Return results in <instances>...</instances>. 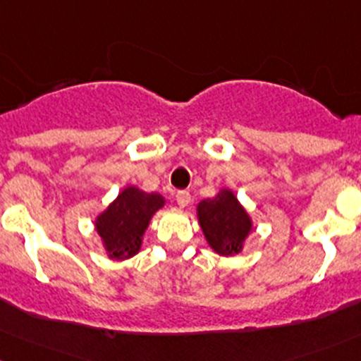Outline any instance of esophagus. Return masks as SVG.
I'll list each match as a JSON object with an SVG mask.
<instances>
[{
  "label": "esophagus",
  "mask_w": 361,
  "mask_h": 361,
  "mask_svg": "<svg viewBox=\"0 0 361 361\" xmlns=\"http://www.w3.org/2000/svg\"><path fill=\"white\" fill-rule=\"evenodd\" d=\"M176 200H177V205H179L180 208H184L191 203V195H189L188 191H179L176 195Z\"/></svg>",
  "instance_id": "obj_1"
}]
</instances>
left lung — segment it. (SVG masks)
<instances>
[{
	"instance_id": "obj_1",
	"label": "left lung",
	"mask_w": 361,
	"mask_h": 361,
	"mask_svg": "<svg viewBox=\"0 0 361 361\" xmlns=\"http://www.w3.org/2000/svg\"><path fill=\"white\" fill-rule=\"evenodd\" d=\"M198 222L208 245L219 255H236L252 231V219L231 189L198 203Z\"/></svg>"
}]
</instances>
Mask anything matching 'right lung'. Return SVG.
<instances>
[{"mask_svg":"<svg viewBox=\"0 0 361 361\" xmlns=\"http://www.w3.org/2000/svg\"><path fill=\"white\" fill-rule=\"evenodd\" d=\"M163 205L165 198L158 192H144L135 185L125 188L95 219V229L107 255L116 261L135 255L140 250L151 217Z\"/></svg>","mask_w":361,"mask_h":361,"instance_id":"1","label":"right lung"}]
</instances>
